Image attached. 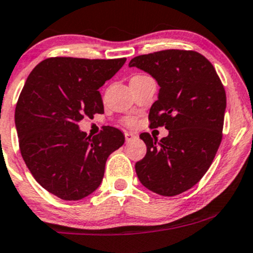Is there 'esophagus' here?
<instances>
[{
  "instance_id": "1",
  "label": "esophagus",
  "mask_w": 253,
  "mask_h": 253,
  "mask_svg": "<svg viewBox=\"0 0 253 253\" xmlns=\"http://www.w3.org/2000/svg\"><path fill=\"white\" fill-rule=\"evenodd\" d=\"M126 142H129V141H131V140H134V138H136L137 137V135L135 134V132H129V131H126Z\"/></svg>"
}]
</instances>
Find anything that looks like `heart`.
Returning <instances> with one entry per match:
<instances>
[{
    "label": "heart",
    "mask_w": 253,
    "mask_h": 253,
    "mask_svg": "<svg viewBox=\"0 0 253 253\" xmlns=\"http://www.w3.org/2000/svg\"><path fill=\"white\" fill-rule=\"evenodd\" d=\"M134 77H140V76H134ZM126 123L127 124H134V119H132V118H127L126 119Z\"/></svg>",
    "instance_id": "1"
}]
</instances>
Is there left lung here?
Wrapping results in <instances>:
<instances>
[{
    "label": "left lung",
    "instance_id": "obj_1",
    "mask_svg": "<svg viewBox=\"0 0 253 253\" xmlns=\"http://www.w3.org/2000/svg\"><path fill=\"white\" fill-rule=\"evenodd\" d=\"M149 73L160 86L149 110L151 127L169 135L142 132L145 158L135 164L141 183L164 197L192 188L210 168L222 141L225 91L210 61L193 50L168 49L138 55L129 62Z\"/></svg>",
    "mask_w": 253,
    "mask_h": 253
}]
</instances>
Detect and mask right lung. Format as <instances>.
Instances as JSON below:
<instances>
[{
    "label": "right lung",
    "mask_w": 253,
    "mask_h": 253,
    "mask_svg": "<svg viewBox=\"0 0 253 253\" xmlns=\"http://www.w3.org/2000/svg\"><path fill=\"white\" fill-rule=\"evenodd\" d=\"M126 58H49L26 80L15 107L21 156L41 186L62 200H81L101 184L108 156L121 146V130L105 126L86 136L78 123L104 113L99 88Z\"/></svg>",
    "instance_id": "add662e5"
}]
</instances>
